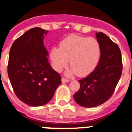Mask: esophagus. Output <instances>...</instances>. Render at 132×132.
I'll use <instances>...</instances> for the list:
<instances>
[{"label":"esophagus","instance_id":"esophagus-1","mask_svg":"<svg viewBox=\"0 0 132 132\" xmlns=\"http://www.w3.org/2000/svg\"><path fill=\"white\" fill-rule=\"evenodd\" d=\"M69 81V80L68 79H67L64 78V77H62V82L63 83V84H64V83H67Z\"/></svg>","mask_w":132,"mask_h":132}]
</instances>
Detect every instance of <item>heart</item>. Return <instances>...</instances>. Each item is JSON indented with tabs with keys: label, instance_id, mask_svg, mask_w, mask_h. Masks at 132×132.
Here are the masks:
<instances>
[{
	"label": "heart",
	"instance_id": "heart-1",
	"mask_svg": "<svg viewBox=\"0 0 132 132\" xmlns=\"http://www.w3.org/2000/svg\"><path fill=\"white\" fill-rule=\"evenodd\" d=\"M101 55V48L97 39L71 34L60 42V47H53L50 59L53 68L62 71L68 64L71 66L67 70L68 75H78L87 76L94 70Z\"/></svg>",
	"mask_w": 132,
	"mask_h": 132
}]
</instances>
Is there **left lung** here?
<instances>
[{"label": "left lung", "mask_w": 132, "mask_h": 132, "mask_svg": "<svg viewBox=\"0 0 132 132\" xmlns=\"http://www.w3.org/2000/svg\"><path fill=\"white\" fill-rule=\"evenodd\" d=\"M101 55L96 68L88 76L79 80L80 88L74 94L77 103L93 108L108 100L121 78L123 63L119 46L102 32L96 33Z\"/></svg>", "instance_id": "obj_1"}]
</instances>
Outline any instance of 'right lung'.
<instances>
[{"instance_id":"add662e5","label":"right lung","mask_w":132,"mask_h":132,"mask_svg":"<svg viewBox=\"0 0 132 132\" xmlns=\"http://www.w3.org/2000/svg\"><path fill=\"white\" fill-rule=\"evenodd\" d=\"M48 31L31 29L13 42L9 51L7 72L20 100L30 106H42L49 102L61 84L60 75L48 63L44 46Z\"/></svg>"}]
</instances>
